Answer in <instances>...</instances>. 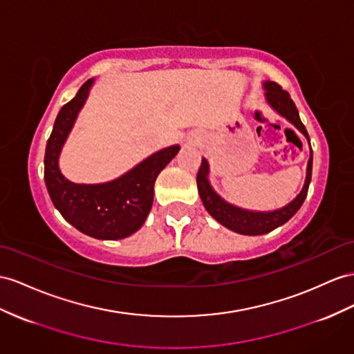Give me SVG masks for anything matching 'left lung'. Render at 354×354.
Instances as JSON below:
<instances>
[{
    "instance_id": "obj_1",
    "label": "left lung",
    "mask_w": 354,
    "mask_h": 354,
    "mask_svg": "<svg viewBox=\"0 0 354 354\" xmlns=\"http://www.w3.org/2000/svg\"><path fill=\"white\" fill-rule=\"evenodd\" d=\"M263 89L266 103L274 109L279 116L286 118L290 124H293L296 129L305 136L308 143H310V136H308L305 125L302 124L301 118H299L296 104L293 103V100L290 98V94L287 91H284L278 84L270 82V80L263 82ZM311 174L313 149L310 143V160H308L306 165V176L301 193L286 206L268 212L243 209L241 206L232 205L227 201H224L209 183V162H207L205 157L202 158V165L197 174V189L198 194H201L205 209L209 212L212 218H215L221 225H224V227H227L232 232H236L239 234H248V236H257V234H265L275 230L279 225L287 223L299 209H301L308 193V187H310L311 183Z\"/></svg>"
}]
</instances>
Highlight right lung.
Returning <instances> with one entry per match:
<instances>
[{
    "instance_id": "obj_1",
    "label": "right lung",
    "mask_w": 354,
    "mask_h": 354,
    "mask_svg": "<svg viewBox=\"0 0 354 354\" xmlns=\"http://www.w3.org/2000/svg\"><path fill=\"white\" fill-rule=\"evenodd\" d=\"M93 85L94 77L86 80L76 97L61 107L44 152V183L53 206L67 223L91 238L115 241L142 227L152 207L156 179L180 147L171 145L153 152L109 183H71L61 174L59 156Z\"/></svg>"
}]
</instances>
